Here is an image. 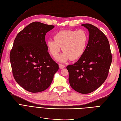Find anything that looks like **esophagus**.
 <instances>
[{
  "instance_id": "1",
  "label": "esophagus",
  "mask_w": 121,
  "mask_h": 121,
  "mask_svg": "<svg viewBox=\"0 0 121 121\" xmlns=\"http://www.w3.org/2000/svg\"><path fill=\"white\" fill-rule=\"evenodd\" d=\"M65 67V65H63V64H60V65H59V67H60V68L61 69L64 68Z\"/></svg>"
}]
</instances>
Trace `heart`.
Listing matches in <instances>:
<instances>
[{
	"label": "heart",
	"mask_w": 121,
	"mask_h": 121,
	"mask_svg": "<svg viewBox=\"0 0 121 121\" xmlns=\"http://www.w3.org/2000/svg\"><path fill=\"white\" fill-rule=\"evenodd\" d=\"M88 39V35L84 30H61L54 35V40L47 41V45L54 57L57 56L62 47L64 52L58 60L65 62L69 59L77 60L81 57L85 50Z\"/></svg>",
	"instance_id": "1"
}]
</instances>
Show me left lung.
I'll return each instance as SVG.
<instances>
[{
  "label": "left lung",
  "mask_w": 121,
  "mask_h": 121,
  "mask_svg": "<svg viewBox=\"0 0 121 121\" xmlns=\"http://www.w3.org/2000/svg\"><path fill=\"white\" fill-rule=\"evenodd\" d=\"M81 25L89 31L88 42L79 60L67 69L72 88L87 94L97 89L107 78L112 55L108 40L103 32L90 24Z\"/></svg>",
  "instance_id": "left-lung-1"
}]
</instances>
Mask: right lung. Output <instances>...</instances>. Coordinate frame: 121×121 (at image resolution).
<instances>
[{
    "label": "right lung",
    "mask_w": 121,
    "mask_h": 121,
    "mask_svg": "<svg viewBox=\"0 0 121 121\" xmlns=\"http://www.w3.org/2000/svg\"><path fill=\"white\" fill-rule=\"evenodd\" d=\"M54 27L33 22L18 33L9 58L13 76L24 89L32 93L48 88L58 65L51 57L45 42L46 33Z\"/></svg>",
    "instance_id": "right-lung-1"
}]
</instances>
